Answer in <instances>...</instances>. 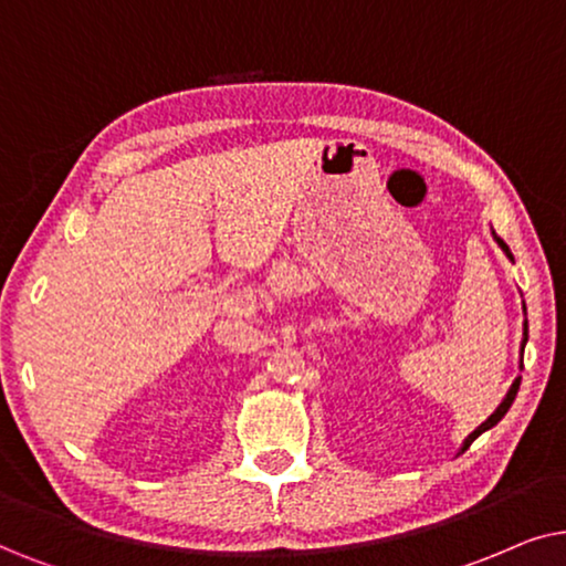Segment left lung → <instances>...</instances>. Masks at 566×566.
I'll list each match as a JSON object with an SVG mask.
<instances>
[{"instance_id": "left-lung-1", "label": "left lung", "mask_w": 566, "mask_h": 566, "mask_svg": "<svg viewBox=\"0 0 566 566\" xmlns=\"http://www.w3.org/2000/svg\"><path fill=\"white\" fill-rule=\"evenodd\" d=\"M492 235H494V240H496V245H500V248H502V251H504V255H507V259L512 261V253H510V248H507V243H504V240H502V238H496V232H492ZM523 311H525V303H523ZM525 342H528V321H525V323H523V346H520V370H523V349H525ZM517 388H520V378H515V382H512V386H510V390H507V396H504V398H502V403H500V406H496V411L492 413V417H489V419L484 421V424H481V427H476V429H473V432H471L469 437H465V440H463V448H461V453H463V450H469V448H471V442H473V440H476V437H479V434H484V432H486V429H492V427L496 424V421H500V419L504 417V413H507V411H510V406H512V401H515V396H517Z\"/></svg>"}]
</instances>
